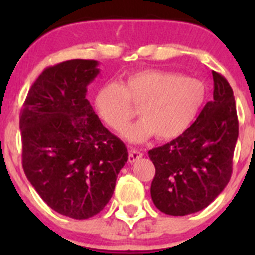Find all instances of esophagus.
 Returning <instances> with one entry per match:
<instances>
[{"mask_svg": "<svg viewBox=\"0 0 255 255\" xmlns=\"http://www.w3.org/2000/svg\"><path fill=\"white\" fill-rule=\"evenodd\" d=\"M142 156H143V153L140 150H138V149H135V148L129 149V156H128V159H129V163H134V161H137L138 159H140Z\"/></svg>", "mask_w": 255, "mask_h": 255, "instance_id": "34e87169", "label": "esophagus"}]
</instances>
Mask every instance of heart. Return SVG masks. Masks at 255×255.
Returning a JSON list of instances; mask_svg holds the SVG:
<instances>
[{
    "label": "heart",
    "instance_id": "b5f03b06",
    "mask_svg": "<svg viewBox=\"0 0 255 255\" xmlns=\"http://www.w3.org/2000/svg\"><path fill=\"white\" fill-rule=\"evenodd\" d=\"M206 91L200 80L164 70H140L122 84L107 82L95 96L100 117L120 132L140 107L142 118L122 131L123 138L143 143L153 137L171 139L184 133L204 105ZM134 104V107L132 105Z\"/></svg>",
    "mask_w": 255,
    "mask_h": 255
}]
</instances>
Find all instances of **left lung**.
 Returning <instances> with one entry per match:
<instances>
[{
  "label": "left lung",
  "mask_w": 255,
  "mask_h": 255,
  "mask_svg": "<svg viewBox=\"0 0 255 255\" xmlns=\"http://www.w3.org/2000/svg\"><path fill=\"white\" fill-rule=\"evenodd\" d=\"M213 100L176 139L148 151L155 166L150 195L161 212L185 216L207 207L232 175L238 138L233 90L212 71Z\"/></svg>",
  "instance_id": "1"
}]
</instances>
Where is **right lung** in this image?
I'll return each mask as SVG.
<instances>
[{
  "label": "right lung",
  "instance_id": "1",
  "mask_svg": "<svg viewBox=\"0 0 255 255\" xmlns=\"http://www.w3.org/2000/svg\"><path fill=\"white\" fill-rule=\"evenodd\" d=\"M97 65L74 59L44 69L19 115L25 176L49 207L75 220L104 210L128 160L86 99Z\"/></svg>",
  "mask_w": 255,
  "mask_h": 255
}]
</instances>
